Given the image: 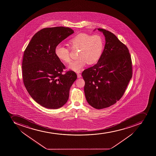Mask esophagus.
<instances>
[{
    "mask_svg": "<svg viewBox=\"0 0 156 156\" xmlns=\"http://www.w3.org/2000/svg\"><path fill=\"white\" fill-rule=\"evenodd\" d=\"M81 77V75L80 74H79V73H78L77 74V77L78 78H80Z\"/></svg>",
    "mask_w": 156,
    "mask_h": 156,
    "instance_id": "esophagus-1",
    "label": "esophagus"
}]
</instances>
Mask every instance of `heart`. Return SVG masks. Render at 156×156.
<instances>
[{
	"label": "heart",
	"mask_w": 156,
	"mask_h": 156,
	"mask_svg": "<svg viewBox=\"0 0 156 156\" xmlns=\"http://www.w3.org/2000/svg\"><path fill=\"white\" fill-rule=\"evenodd\" d=\"M69 43L73 49H78L79 58L69 66V69L79 72L88 63L93 65L100 58L104 48L103 37L99 34H90L81 33L69 40ZM55 54L59 60L64 63L71 62L70 51L69 48L59 44L56 47Z\"/></svg>",
	"instance_id": "1"
}]
</instances>
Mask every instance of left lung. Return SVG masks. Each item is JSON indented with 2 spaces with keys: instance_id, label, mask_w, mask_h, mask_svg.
Instances as JSON below:
<instances>
[{
  "instance_id": "1",
  "label": "left lung",
  "mask_w": 156,
  "mask_h": 156,
  "mask_svg": "<svg viewBox=\"0 0 156 156\" xmlns=\"http://www.w3.org/2000/svg\"><path fill=\"white\" fill-rule=\"evenodd\" d=\"M98 30L105 36L104 49L97 63L85 69L82 76L87 101L101 109L111 106L123 96L132 77V65L126 46L110 31Z\"/></svg>"
}]
</instances>
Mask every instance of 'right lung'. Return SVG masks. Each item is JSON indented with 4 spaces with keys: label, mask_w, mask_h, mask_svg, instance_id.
Listing matches in <instances>:
<instances>
[{
    "label": "right lung",
    "mask_w": 156,
    "mask_h": 156,
    "mask_svg": "<svg viewBox=\"0 0 156 156\" xmlns=\"http://www.w3.org/2000/svg\"><path fill=\"white\" fill-rule=\"evenodd\" d=\"M74 33L62 27L44 28L33 36L24 52L23 83L31 98L45 108L63 106L77 78L74 71L62 74L66 67L55 54L56 47Z\"/></svg>",
    "instance_id": "obj_1"
}]
</instances>
